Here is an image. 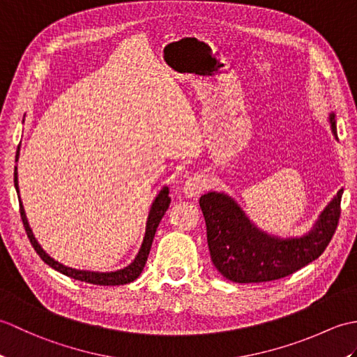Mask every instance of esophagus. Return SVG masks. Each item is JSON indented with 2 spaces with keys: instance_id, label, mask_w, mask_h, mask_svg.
<instances>
[{
  "instance_id": "esophagus-1",
  "label": "esophagus",
  "mask_w": 357,
  "mask_h": 357,
  "mask_svg": "<svg viewBox=\"0 0 357 357\" xmlns=\"http://www.w3.org/2000/svg\"><path fill=\"white\" fill-rule=\"evenodd\" d=\"M204 190H206V181H204L199 174H193V176H190L185 181L183 193L185 198L195 199L196 196H199Z\"/></svg>"
}]
</instances>
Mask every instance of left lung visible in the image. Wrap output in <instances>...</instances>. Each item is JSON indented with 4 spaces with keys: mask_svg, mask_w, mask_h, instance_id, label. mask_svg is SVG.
Masks as SVG:
<instances>
[{
    "mask_svg": "<svg viewBox=\"0 0 357 357\" xmlns=\"http://www.w3.org/2000/svg\"><path fill=\"white\" fill-rule=\"evenodd\" d=\"M328 121L337 141L333 112ZM342 193L340 188L313 229L299 238H280L257 229L239 204L224 192L202 195L199 206L207 225L211 261L224 278L239 284L267 282L293 275L317 259L330 244L339 222Z\"/></svg>",
    "mask_w": 357,
    "mask_h": 357,
    "instance_id": "left-lung-1",
    "label": "left lung"
}]
</instances>
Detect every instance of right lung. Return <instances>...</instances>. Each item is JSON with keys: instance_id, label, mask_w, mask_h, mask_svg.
Wrapping results in <instances>:
<instances>
[{"instance_id": "obj_1", "label": "right lung", "mask_w": 357, "mask_h": 357, "mask_svg": "<svg viewBox=\"0 0 357 357\" xmlns=\"http://www.w3.org/2000/svg\"><path fill=\"white\" fill-rule=\"evenodd\" d=\"M18 158H20V146L17 150V156H15V162H18ZM13 183H15V188H17V193H18V201H20V213H21V219H22V224H24V229L27 233V238L30 239V244L33 245L35 252L40 255L41 259L49 265V267L55 268L56 271L63 273V275L69 276L72 279H77V280H82V282H89V284H95V285H124L128 282H133V280L138 278L142 270H144V265L147 262V257L150 253V248H151V242H153L155 238V233L159 222H161V219L164 216V213L167 211L170 206V198H169V187H162L161 192L158 193V196L155 198L153 204H151L150 211H149V218H147V224H146V234H144V239H142V244L138 255L133 259L132 264H128L127 267L116 270V271H89V270H77V268H72V267H67V265H63L61 262H58L50 257L47 253L44 252L43 247L38 244V241L35 239L32 229H30V225L27 222V218H26V211L24 207H22V202L20 198V187H18V172H17V167H15V173H13Z\"/></svg>"}]
</instances>
